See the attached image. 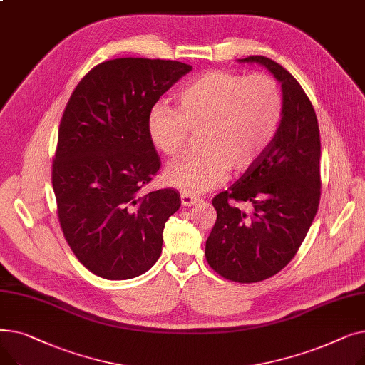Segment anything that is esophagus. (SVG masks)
I'll return each instance as SVG.
<instances>
[{
    "label": "esophagus",
    "instance_id": "1",
    "mask_svg": "<svg viewBox=\"0 0 365 365\" xmlns=\"http://www.w3.org/2000/svg\"><path fill=\"white\" fill-rule=\"evenodd\" d=\"M180 200H182V205L183 207H190L197 204L201 198L200 197H195V195H190V194H182L180 195Z\"/></svg>",
    "mask_w": 365,
    "mask_h": 365
}]
</instances>
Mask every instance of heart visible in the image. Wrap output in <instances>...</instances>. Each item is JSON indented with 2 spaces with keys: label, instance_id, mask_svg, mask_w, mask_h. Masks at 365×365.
I'll list each match as a JSON object with an SVG mask.
<instances>
[{
  "label": "heart",
  "instance_id": "b5f03b06",
  "mask_svg": "<svg viewBox=\"0 0 365 365\" xmlns=\"http://www.w3.org/2000/svg\"><path fill=\"white\" fill-rule=\"evenodd\" d=\"M284 96L269 75L210 71L186 84L178 108L157 103L149 112L152 143L167 157H178L198 131L200 150L171 163L165 179L190 195L207 192L244 171L269 148L279 130Z\"/></svg>",
  "mask_w": 365,
  "mask_h": 365
}]
</instances>
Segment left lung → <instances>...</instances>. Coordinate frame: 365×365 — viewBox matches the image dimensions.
<instances>
[{"label": "left lung", "instance_id": "8db88e82", "mask_svg": "<svg viewBox=\"0 0 365 365\" xmlns=\"http://www.w3.org/2000/svg\"><path fill=\"white\" fill-rule=\"evenodd\" d=\"M240 62L274 73L284 113L269 148L213 198L217 219L205 241V259L220 277L250 284L284 269L309 231L321 197V140L315 109L289 71L264 56ZM235 202H252L254 213L244 214Z\"/></svg>", "mask_w": 365, "mask_h": 365}]
</instances>
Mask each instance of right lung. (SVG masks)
<instances>
[{"label": "right lung", "instance_id": "right-lung-1", "mask_svg": "<svg viewBox=\"0 0 365 365\" xmlns=\"http://www.w3.org/2000/svg\"><path fill=\"white\" fill-rule=\"evenodd\" d=\"M192 66L121 57L94 66L75 87L59 125L51 183L62 232L90 272L105 279L145 274L161 255L176 189L140 195L160 170L148 118Z\"/></svg>", "mask_w": 365, "mask_h": 365}]
</instances>
